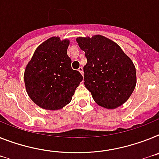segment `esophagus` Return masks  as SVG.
Listing matches in <instances>:
<instances>
[{
	"mask_svg": "<svg viewBox=\"0 0 159 159\" xmlns=\"http://www.w3.org/2000/svg\"><path fill=\"white\" fill-rule=\"evenodd\" d=\"M78 71L81 73V74H82V75H83V68L80 67L79 69H78Z\"/></svg>",
	"mask_w": 159,
	"mask_h": 159,
	"instance_id": "esophagus-1",
	"label": "esophagus"
}]
</instances>
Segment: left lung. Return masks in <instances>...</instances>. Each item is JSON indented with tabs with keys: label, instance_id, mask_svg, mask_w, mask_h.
Here are the masks:
<instances>
[{
	"label": "left lung",
	"instance_id": "8db88e82",
	"mask_svg": "<svg viewBox=\"0 0 159 159\" xmlns=\"http://www.w3.org/2000/svg\"><path fill=\"white\" fill-rule=\"evenodd\" d=\"M85 52L84 84L99 106L113 109L130 97L137 83L133 61L113 41L102 35L77 38Z\"/></svg>",
	"mask_w": 159,
	"mask_h": 159
}]
</instances>
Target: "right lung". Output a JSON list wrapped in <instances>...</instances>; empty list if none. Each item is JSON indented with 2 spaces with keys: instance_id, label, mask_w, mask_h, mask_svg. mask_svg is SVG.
Segmentation results:
<instances>
[{
  "instance_id": "obj_1",
  "label": "right lung",
  "mask_w": 159,
  "mask_h": 159,
  "mask_svg": "<svg viewBox=\"0 0 159 159\" xmlns=\"http://www.w3.org/2000/svg\"><path fill=\"white\" fill-rule=\"evenodd\" d=\"M69 41L52 37L35 50L25 70L27 94L34 103L47 110H58L70 102L82 74L71 67Z\"/></svg>"
}]
</instances>
